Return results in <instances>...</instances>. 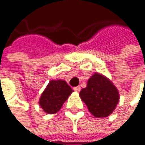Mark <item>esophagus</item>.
<instances>
[{
  "instance_id": "obj_1",
  "label": "esophagus",
  "mask_w": 145,
  "mask_h": 145,
  "mask_svg": "<svg viewBox=\"0 0 145 145\" xmlns=\"http://www.w3.org/2000/svg\"><path fill=\"white\" fill-rule=\"evenodd\" d=\"M74 90L76 91V92H79V91L81 90V87H80V86H76V87L74 88Z\"/></svg>"
}]
</instances>
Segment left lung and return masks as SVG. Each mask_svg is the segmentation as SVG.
Instances as JSON below:
<instances>
[{"label": "left lung", "mask_w": 145, "mask_h": 145, "mask_svg": "<svg viewBox=\"0 0 145 145\" xmlns=\"http://www.w3.org/2000/svg\"><path fill=\"white\" fill-rule=\"evenodd\" d=\"M80 97L95 118H107L116 109L119 101L118 89L106 76L95 73L87 87L80 91Z\"/></svg>", "instance_id": "left-lung-1"}]
</instances>
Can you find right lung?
I'll use <instances>...</instances> for the list:
<instances>
[{
  "instance_id": "1",
  "label": "right lung",
  "mask_w": 145,
  "mask_h": 145,
  "mask_svg": "<svg viewBox=\"0 0 145 145\" xmlns=\"http://www.w3.org/2000/svg\"><path fill=\"white\" fill-rule=\"evenodd\" d=\"M73 92L63 80H52L48 82L39 100V105L48 114H55Z\"/></svg>"
}]
</instances>
